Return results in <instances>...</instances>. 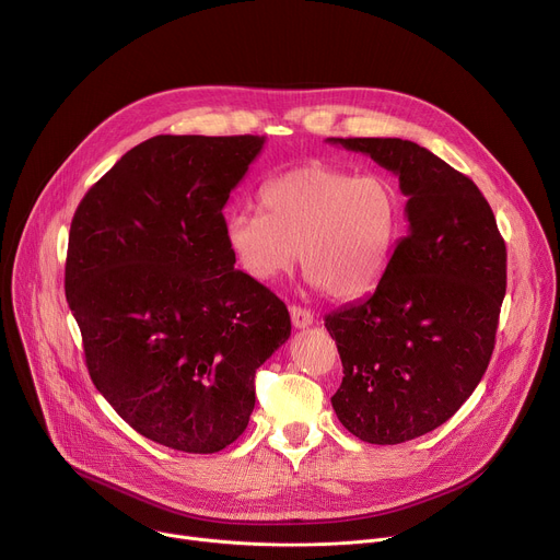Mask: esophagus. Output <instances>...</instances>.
<instances>
[{
    "label": "esophagus",
    "instance_id": "34e87169",
    "mask_svg": "<svg viewBox=\"0 0 560 560\" xmlns=\"http://www.w3.org/2000/svg\"><path fill=\"white\" fill-rule=\"evenodd\" d=\"M290 317H292L294 328H308L315 322V315L302 306H290Z\"/></svg>",
    "mask_w": 560,
    "mask_h": 560
}]
</instances>
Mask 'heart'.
Returning <instances> with one entry per match:
<instances>
[{"mask_svg": "<svg viewBox=\"0 0 560 560\" xmlns=\"http://www.w3.org/2000/svg\"><path fill=\"white\" fill-rule=\"evenodd\" d=\"M258 209L228 215L225 238L256 281L296 264L326 294L353 300L385 275L398 234L400 196L383 175H353L324 162L292 166L258 189Z\"/></svg>", "mask_w": 560, "mask_h": 560, "instance_id": "obj_1", "label": "heart"}]
</instances>
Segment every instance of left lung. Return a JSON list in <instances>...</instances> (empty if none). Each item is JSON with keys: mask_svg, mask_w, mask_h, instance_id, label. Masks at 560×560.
Returning a JSON list of instances; mask_svg holds the SVG:
<instances>
[{"mask_svg": "<svg viewBox=\"0 0 560 560\" xmlns=\"http://www.w3.org/2000/svg\"><path fill=\"white\" fill-rule=\"evenodd\" d=\"M398 175L407 236L376 290L326 315L345 378L330 402L366 443L394 445L448 421L489 366L506 247L470 177L396 137H328Z\"/></svg>", "mask_w": 560, "mask_h": 560, "instance_id": "1", "label": "left lung"}]
</instances>
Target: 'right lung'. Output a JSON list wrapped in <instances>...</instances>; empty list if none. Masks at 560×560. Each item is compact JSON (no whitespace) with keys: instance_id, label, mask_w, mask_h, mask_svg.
Here are the masks:
<instances>
[{"instance_id":"1","label":"right lung","mask_w":560,"mask_h":560,"mask_svg":"<svg viewBox=\"0 0 560 560\" xmlns=\"http://www.w3.org/2000/svg\"><path fill=\"white\" fill-rule=\"evenodd\" d=\"M264 143L145 139L71 220L65 294L90 378L130 428L173 451L234 443L254 409L256 369L290 338L285 304L234 270L222 215Z\"/></svg>"}]
</instances>
